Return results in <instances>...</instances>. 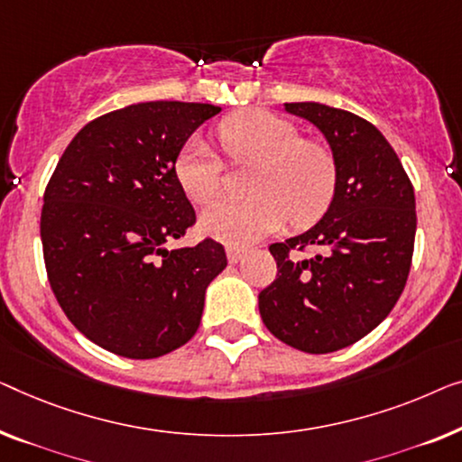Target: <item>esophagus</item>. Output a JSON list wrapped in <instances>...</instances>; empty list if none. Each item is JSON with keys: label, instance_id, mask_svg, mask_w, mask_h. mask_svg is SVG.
Segmentation results:
<instances>
[{"label": "esophagus", "instance_id": "obj_1", "mask_svg": "<svg viewBox=\"0 0 462 462\" xmlns=\"http://www.w3.org/2000/svg\"><path fill=\"white\" fill-rule=\"evenodd\" d=\"M243 257H245V249H238V246H228V262L230 263H238Z\"/></svg>", "mask_w": 462, "mask_h": 462}]
</instances>
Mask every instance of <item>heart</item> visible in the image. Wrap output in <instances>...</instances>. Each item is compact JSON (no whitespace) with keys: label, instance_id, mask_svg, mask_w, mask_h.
Wrapping results in <instances>:
<instances>
[{"label":"heart","instance_id":"1","mask_svg":"<svg viewBox=\"0 0 462 462\" xmlns=\"http://www.w3.org/2000/svg\"><path fill=\"white\" fill-rule=\"evenodd\" d=\"M217 140L234 165L255 163L246 199L216 200L200 228L232 246H246L284 224L310 226L333 203L339 169L333 151L303 140L293 123L249 108L217 125ZM175 178L194 203H209L222 188L224 163L203 135H192L175 157Z\"/></svg>","mask_w":462,"mask_h":462}]
</instances>
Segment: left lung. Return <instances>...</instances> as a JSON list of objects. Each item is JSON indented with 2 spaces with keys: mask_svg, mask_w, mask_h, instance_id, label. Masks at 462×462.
I'll return each instance as SVG.
<instances>
[{
  "mask_svg": "<svg viewBox=\"0 0 462 462\" xmlns=\"http://www.w3.org/2000/svg\"><path fill=\"white\" fill-rule=\"evenodd\" d=\"M284 108L320 129L339 184L314 228L270 245L278 274L259 293V314L287 346L328 354L360 341L398 303L417 234L414 188L373 123L318 102ZM308 248L317 255L301 258Z\"/></svg>",
  "mask_w": 462,
  "mask_h": 462,
  "instance_id": "left-lung-1",
  "label": "left lung"
}]
</instances>
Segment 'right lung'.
I'll list each match as a JSON object with an SVG mask.
<instances>
[{
	"label": "right lung",
	"mask_w": 462,
	"mask_h": 462,
	"mask_svg": "<svg viewBox=\"0 0 462 462\" xmlns=\"http://www.w3.org/2000/svg\"><path fill=\"white\" fill-rule=\"evenodd\" d=\"M219 110L159 100L102 115L70 140L45 186L39 230L50 287L102 349L151 360L197 333L205 291L228 259L213 238L167 249L197 224L175 157Z\"/></svg>",
	"instance_id": "add662e5"
}]
</instances>
